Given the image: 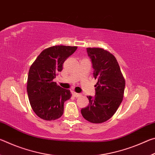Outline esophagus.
Returning a JSON list of instances; mask_svg holds the SVG:
<instances>
[{
    "mask_svg": "<svg viewBox=\"0 0 155 155\" xmlns=\"http://www.w3.org/2000/svg\"><path fill=\"white\" fill-rule=\"evenodd\" d=\"M72 95L73 96H74V97H77H77H80L81 96V94H78V93H76L75 92V91H72Z\"/></svg>",
    "mask_w": 155,
    "mask_h": 155,
    "instance_id": "esophagus-1",
    "label": "esophagus"
}]
</instances>
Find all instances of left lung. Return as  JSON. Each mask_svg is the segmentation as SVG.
<instances>
[{
    "label": "left lung",
    "instance_id": "1",
    "mask_svg": "<svg viewBox=\"0 0 155 155\" xmlns=\"http://www.w3.org/2000/svg\"><path fill=\"white\" fill-rule=\"evenodd\" d=\"M87 52L98 82L95 96H87L90 103L81 109V114L87 121L98 124L111 118L118 109L124 96L125 80L111 53L99 48H87Z\"/></svg>",
    "mask_w": 155,
    "mask_h": 155
}]
</instances>
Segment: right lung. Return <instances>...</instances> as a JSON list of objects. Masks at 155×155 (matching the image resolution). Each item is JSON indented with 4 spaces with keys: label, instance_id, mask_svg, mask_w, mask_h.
<instances>
[{
    "label": "right lung",
    "instance_id": "obj_1",
    "mask_svg": "<svg viewBox=\"0 0 155 155\" xmlns=\"http://www.w3.org/2000/svg\"><path fill=\"white\" fill-rule=\"evenodd\" d=\"M77 46H54L39 54L31 65L27 79V94L33 111L40 118L54 120L64 114V103L71 98L69 90L54 82L63 64Z\"/></svg>",
    "mask_w": 155,
    "mask_h": 155
}]
</instances>
